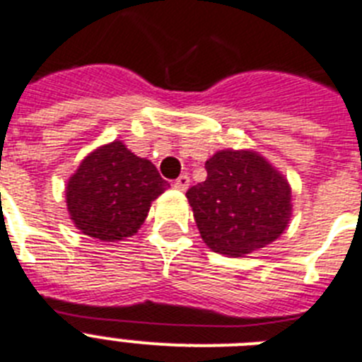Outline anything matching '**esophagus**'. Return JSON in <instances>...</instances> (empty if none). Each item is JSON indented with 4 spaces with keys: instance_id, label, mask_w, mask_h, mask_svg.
<instances>
[{
    "instance_id": "34e87169",
    "label": "esophagus",
    "mask_w": 362,
    "mask_h": 362,
    "mask_svg": "<svg viewBox=\"0 0 362 362\" xmlns=\"http://www.w3.org/2000/svg\"><path fill=\"white\" fill-rule=\"evenodd\" d=\"M188 185H190V177H188L187 174H183V175H179V177L175 179L174 187L177 188V190H181V192H185V190L188 188Z\"/></svg>"
}]
</instances>
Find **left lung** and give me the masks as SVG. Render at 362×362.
<instances>
[{"mask_svg": "<svg viewBox=\"0 0 362 362\" xmlns=\"http://www.w3.org/2000/svg\"><path fill=\"white\" fill-rule=\"evenodd\" d=\"M207 179L187 190L199 235L213 252L246 255L285 231L291 188L261 155L218 151L205 163Z\"/></svg>", "mask_w": 362, "mask_h": 362, "instance_id": "8db88e82", "label": "left lung"}]
</instances>
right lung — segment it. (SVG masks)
<instances>
[{"label":"right lung","instance_id":"add662e5","mask_svg":"<svg viewBox=\"0 0 362 362\" xmlns=\"http://www.w3.org/2000/svg\"><path fill=\"white\" fill-rule=\"evenodd\" d=\"M168 188L157 168L122 142H110L86 157L66 187L70 216L92 238L131 237L144 223L151 202Z\"/></svg>","mask_w":362,"mask_h":362}]
</instances>
